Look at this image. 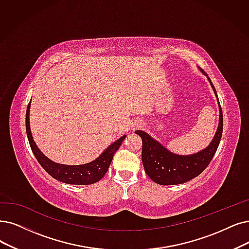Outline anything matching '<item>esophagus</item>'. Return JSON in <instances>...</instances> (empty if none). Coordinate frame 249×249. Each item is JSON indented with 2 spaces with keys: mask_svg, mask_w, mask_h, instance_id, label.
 <instances>
[{
  "mask_svg": "<svg viewBox=\"0 0 249 249\" xmlns=\"http://www.w3.org/2000/svg\"><path fill=\"white\" fill-rule=\"evenodd\" d=\"M141 126H142V123L140 121H138V119L132 122V124H131L132 130H138V128H140Z\"/></svg>",
  "mask_w": 249,
  "mask_h": 249,
  "instance_id": "34e87169",
  "label": "esophagus"
}]
</instances>
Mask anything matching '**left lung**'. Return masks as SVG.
Here are the masks:
<instances>
[{"instance_id": "left-lung-1", "label": "left lung", "mask_w": 249, "mask_h": 249, "mask_svg": "<svg viewBox=\"0 0 249 249\" xmlns=\"http://www.w3.org/2000/svg\"><path fill=\"white\" fill-rule=\"evenodd\" d=\"M200 69V68H199ZM205 74L211 83V86L217 99L220 106V121L216 133L211 144L203 150L191 155H178L167 150L160 143L149 136L143 131H136V134L142 139V162L145 168V173L153 182L159 185H178L183 184L192 180L195 177L199 176L212 159L220 144L223 134V112L220 101L215 92V89L211 81V78Z\"/></svg>"}]
</instances>
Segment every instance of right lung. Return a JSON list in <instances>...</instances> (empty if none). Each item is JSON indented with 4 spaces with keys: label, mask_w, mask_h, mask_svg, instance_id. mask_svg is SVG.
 Instances as JSON below:
<instances>
[{
    "label": "right lung",
    "mask_w": 249,
    "mask_h": 249,
    "mask_svg": "<svg viewBox=\"0 0 249 249\" xmlns=\"http://www.w3.org/2000/svg\"><path fill=\"white\" fill-rule=\"evenodd\" d=\"M29 108H31V102H29L27 106L25 117V126L28 142L36 160L42 165L44 170L50 176L56 178V180L66 184L90 185L100 181L108 171V167L112 161L115 151L121 147L126 135H124L117 141L112 143L110 146H108L100 156L91 162L81 165H66L56 163L52 161L51 159L46 157L34 141L31 132V125H29Z\"/></svg>",
    "instance_id": "1"
}]
</instances>
